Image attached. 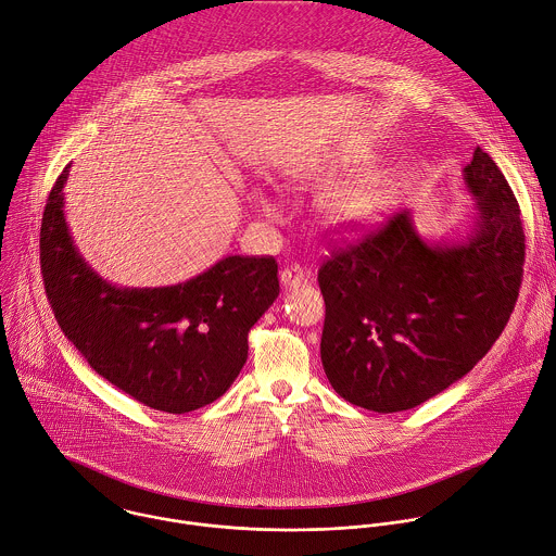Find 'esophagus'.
Instances as JSON below:
<instances>
[{"label": "esophagus", "mask_w": 556, "mask_h": 556, "mask_svg": "<svg viewBox=\"0 0 556 556\" xmlns=\"http://www.w3.org/2000/svg\"><path fill=\"white\" fill-rule=\"evenodd\" d=\"M279 281L286 290H292V288H299L305 281V273H303L301 266H288L279 273Z\"/></svg>", "instance_id": "obj_1"}]
</instances>
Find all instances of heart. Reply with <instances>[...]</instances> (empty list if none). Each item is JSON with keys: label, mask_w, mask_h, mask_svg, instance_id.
<instances>
[{"label": "heart", "mask_w": 556, "mask_h": 556, "mask_svg": "<svg viewBox=\"0 0 556 556\" xmlns=\"http://www.w3.org/2000/svg\"><path fill=\"white\" fill-rule=\"evenodd\" d=\"M376 156L364 148H340L314 159L303 167L299 180L312 188H333L344 179L356 176L353 181L338 188L325 201V218L327 223L342 236H362L374 227L382 225L400 201L397 182L374 169ZM372 172L368 173L367 169ZM255 205L268 218H279V203L266 192H255Z\"/></svg>", "instance_id": "b5f03b06"}]
</instances>
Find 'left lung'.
<instances>
[{"label": "left lung", "mask_w": 556, "mask_h": 556, "mask_svg": "<svg viewBox=\"0 0 556 556\" xmlns=\"http://www.w3.org/2000/svg\"><path fill=\"white\" fill-rule=\"evenodd\" d=\"M463 182L465 236L428 240L404 210L320 266V359L349 404L410 410L467 376L506 327L523 275L519 205L482 148Z\"/></svg>", "instance_id": "obj_1"}]
</instances>
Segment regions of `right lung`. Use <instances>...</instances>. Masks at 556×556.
Here are the masks:
<instances>
[{
    "mask_svg": "<svg viewBox=\"0 0 556 556\" xmlns=\"http://www.w3.org/2000/svg\"><path fill=\"white\" fill-rule=\"evenodd\" d=\"M56 178L41 223V273L52 312L98 376L161 413L182 415L218 397L249 357V331L279 296L273 257L227 255L163 288H122L80 255Z\"/></svg>",
    "mask_w": 556,
    "mask_h": 556,
    "instance_id": "1",
    "label": "right lung"
}]
</instances>
